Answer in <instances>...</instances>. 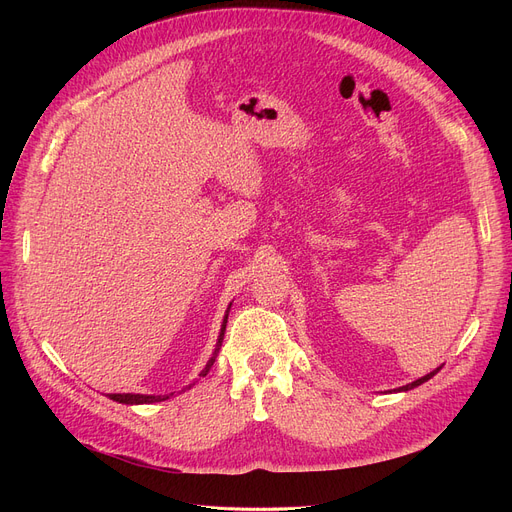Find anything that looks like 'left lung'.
Instances as JSON below:
<instances>
[{
  "label": "left lung",
  "instance_id": "obj_1",
  "mask_svg": "<svg viewBox=\"0 0 512 512\" xmlns=\"http://www.w3.org/2000/svg\"><path fill=\"white\" fill-rule=\"evenodd\" d=\"M440 371V367L438 369H434V371H429L427 375H423V378H419V380H415V382H411V384H407V386H402V388H398L396 392H407V390H413V388H417V386H421L423 382H427V380H432L434 375Z\"/></svg>",
  "mask_w": 512,
  "mask_h": 512
}]
</instances>
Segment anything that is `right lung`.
<instances>
[{"label":"right lung","instance_id":"right-lung-1","mask_svg":"<svg viewBox=\"0 0 512 512\" xmlns=\"http://www.w3.org/2000/svg\"><path fill=\"white\" fill-rule=\"evenodd\" d=\"M228 309H230V307H228ZM226 324H228V311H226V315H224L222 332H220V336H218V344H215L213 357L207 361V365H205V369L201 371V375H207V373H209V369H211L215 357H218V353H220V346H222L224 332H226ZM110 398L116 400V402H122V405H151V402H161V400H166V398H170V396H155V394H110Z\"/></svg>","mask_w":512,"mask_h":512}]
</instances>
